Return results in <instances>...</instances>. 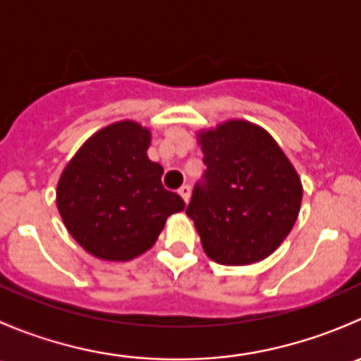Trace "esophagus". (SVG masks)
Here are the masks:
<instances>
[{"mask_svg": "<svg viewBox=\"0 0 361 361\" xmlns=\"http://www.w3.org/2000/svg\"><path fill=\"white\" fill-rule=\"evenodd\" d=\"M178 194L181 195V199H183L185 202H188V199H190V187H188V185H183V187L178 190Z\"/></svg>", "mask_w": 361, "mask_h": 361, "instance_id": "34e87169", "label": "esophagus"}]
</instances>
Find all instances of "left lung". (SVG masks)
I'll return each mask as SVG.
<instances>
[{
  "instance_id": "1",
  "label": "left lung",
  "mask_w": 361,
  "mask_h": 361,
  "mask_svg": "<svg viewBox=\"0 0 361 361\" xmlns=\"http://www.w3.org/2000/svg\"><path fill=\"white\" fill-rule=\"evenodd\" d=\"M206 164L187 214L202 248L224 265L267 258L285 241L298 216L302 183L271 134L231 120L201 136Z\"/></svg>"
}]
</instances>
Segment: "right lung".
<instances>
[{"mask_svg": "<svg viewBox=\"0 0 361 361\" xmlns=\"http://www.w3.org/2000/svg\"><path fill=\"white\" fill-rule=\"evenodd\" d=\"M150 133L116 122L94 134L57 185V207L75 241L103 260L126 262L150 250L167 216L185 209L164 188V169L147 157Z\"/></svg>", "mask_w": 361, "mask_h": 361, "instance_id": "right-lung-1", "label": "right lung"}]
</instances>
